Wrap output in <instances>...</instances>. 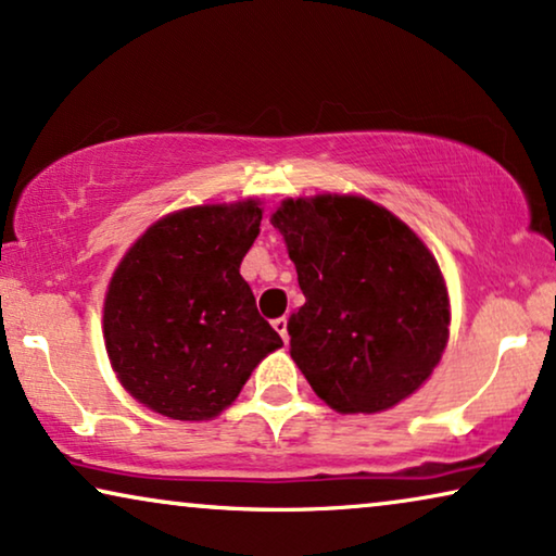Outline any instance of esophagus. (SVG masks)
<instances>
[{
	"mask_svg": "<svg viewBox=\"0 0 556 556\" xmlns=\"http://www.w3.org/2000/svg\"><path fill=\"white\" fill-rule=\"evenodd\" d=\"M273 329H276V331L280 333V339L288 341V318H286V316L273 318Z\"/></svg>",
	"mask_w": 556,
	"mask_h": 556,
	"instance_id": "obj_1",
	"label": "esophagus"
}]
</instances>
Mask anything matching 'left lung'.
<instances>
[{"label": "left lung", "instance_id": "8db88e82", "mask_svg": "<svg viewBox=\"0 0 556 556\" xmlns=\"http://www.w3.org/2000/svg\"><path fill=\"white\" fill-rule=\"evenodd\" d=\"M270 223L306 295L288 333L318 397L337 413H379L413 394L451 324L443 273L420 238L362 197L288 200Z\"/></svg>", "mask_w": 556, "mask_h": 556}]
</instances>
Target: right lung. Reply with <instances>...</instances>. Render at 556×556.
<instances>
[{
  "mask_svg": "<svg viewBox=\"0 0 556 556\" xmlns=\"http://www.w3.org/2000/svg\"><path fill=\"white\" fill-rule=\"evenodd\" d=\"M257 202L189 207L151 225L113 273L103 333L121 384L172 420H210L283 346L257 314L240 263Z\"/></svg>",
  "mask_w": 556,
  "mask_h": 556,
  "instance_id": "obj_1",
  "label": "right lung"
}]
</instances>
